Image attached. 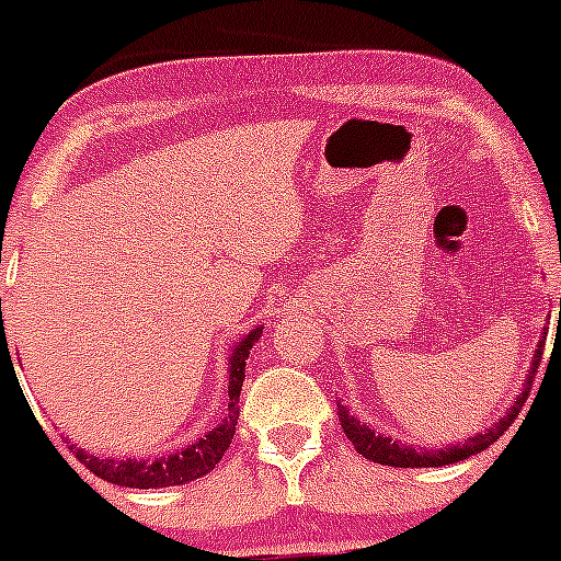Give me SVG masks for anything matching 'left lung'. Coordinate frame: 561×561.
Returning <instances> with one entry per match:
<instances>
[{"instance_id": "obj_1", "label": "left lung", "mask_w": 561, "mask_h": 561, "mask_svg": "<svg viewBox=\"0 0 561 561\" xmlns=\"http://www.w3.org/2000/svg\"><path fill=\"white\" fill-rule=\"evenodd\" d=\"M542 347H546L542 342L537 344L535 360H531V371H529V377H526V386L522 393H518L516 404H511V410H507L505 415L494 423V426L485 428V432H480V434H474V437H467L461 445H454V448H448V445H445V448H437V450H415V448H410V445H401V443H396V439L382 437V434H375V428L364 426L360 421H355V417L350 415L347 407H342V404H339V421H342L344 434H347L350 443L355 445V450L375 463L415 469V467H445V463L463 461V458L480 454V450H485L489 445H494L496 439H500L502 434L511 428V423L516 421L518 412H522V407L526 401V396H529V388H531V380H535L537 366H540Z\"/></svg>"}]
</instances>
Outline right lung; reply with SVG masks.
I'll use <instances>...</instances> for the list:
<instances>
[{"instance_id": "add662e5", "label": "right lung", "mask_w": 561, "mask_h": 561, "mask_svg": "<svg viewBox=\"0 0 561 561\" xmlns=\"http://www.w3.org/2000/svg\"><path fill=\"white\" fill-rule=\"evenodd\" d=\"M0 317H2V301H0ZM4 331V328H2ZM263 328H252L241 342H236L233 355L228 360V417L219 423L217 428L201 437L197 443L186 445L179 454L160 456V458H103L87 454L83 448H72L78 461L94 472L98 478L107 480V483L127 485V489H162V485H181L190 483V480L203 478V474L211 472L219 463V458L225 456V450L230 448V439L236 434V423H239V396L241 386H244V371H247V358L252 344L257 342ZM2 344H8L2 333Z\"/></svg>"}]
</instances>
